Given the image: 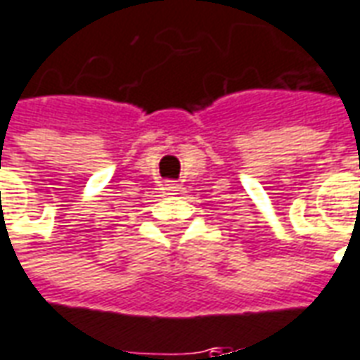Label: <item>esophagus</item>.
<instances>
[{
	"instance_id": "esophagus-1",
	"label": "esophagus",
	"mask_w": 360,
	"mask_h": 360,
	"mask_svg": "<svg viewBox=\"0 0 360 360\" xmlns=\"http://www.w3.org/2000/svg\"><path fill=\"white\" fill-rule=\"evenodd\" d=\"M163 191H165V193H175V191H179V183H175V181H165V183H163Z\"/></svg>"
}]
</instances>
